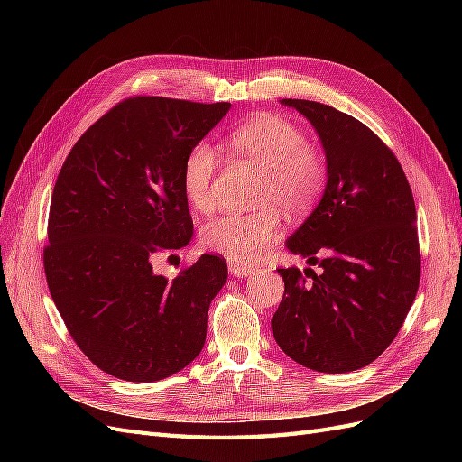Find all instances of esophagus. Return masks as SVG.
<instances>
[{
    "label": "esophagus",
    "mask_w": 462,
    "mask_h": 462,
    "mask_svg": "<svg viewBox=\"0 0 462 462\" xmlns=\"http://www.w3.org/2000/svg\"><path fill=\"white\" fill-rule=\"evenodd\" d=\"M229 272L235 277H248L250 273L256 272V268H253V265H246L243 262H229Z\"/></svg>",
    "instance_id": "obj_1"
}]
</instances>
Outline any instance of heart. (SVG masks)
<instances>
[{
	"label": "heart",
	"mask_w": 462,
	"mask_h": 462,
	"mask_svg": "<svg viewBox=\"0 0 462 462\" xmlns=\"http://www.w3.org/2000/svg\"><path fill=\"white\" fill-rule=\"evenodd\" d=\"M226 146L235 158L263 171L258 204L268 206L250 214H223L202 231V245L231 262H254L277 239L282 214L300 217L309 214L324 192L328 162L321 150L306 143L304 133L285 117L258 114L227 134ZM221 156L217 148L200 141L183 163L180 185L189 204L202 214L216 206L214 179Z\"/></svg>",
	"instance_id": "1"
}]
</instances>
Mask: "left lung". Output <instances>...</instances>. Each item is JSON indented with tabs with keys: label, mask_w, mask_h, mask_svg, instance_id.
<instances>
[{
	"label": "left lung",
	"mask_w": 462,
	"mask_h": 462,
	"mask_svg": "<svg viewBox=\"0 0 462 462\" xmlns=\"http://www.w3.org/2000/svg\"><path fill=\"white\" fill-rule=\"evenodd\" d=\"M310 121L328 162L319 204L292 233L289 253L318 265L310 280L279 268L283 299L272 318L282 351L326 374L380 356L414 302L420 248L412 190L395 153L365 123L331 106L282 100Z\"/></svg>",
	"instance_id": "left-lung-1"
}]
</instances>
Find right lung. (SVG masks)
<instances>
[{
	"label": "right lung",
	"mask_w": 462,
	"mask_h": 462,
	"mask_svg": "<svg viewBox=\"0 0 462 462\" xmlns=\"http://www.w3.org/2000/svg\"><path fill=\"white\" fill-rule=\"evenodd\" d=\"M229 107L129 97L79 138L55 180L44 248L51 299L80 351L119 380H163L202 351L226 260L202 254L170 282L152 256L190 243L183 163Z\"/></svg>",
	"instance_id": "right-lung-1"
}]
</instances>
